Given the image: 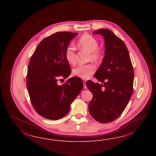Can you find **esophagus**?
<instances>
[{
  "label": "esophagus",
  "mask_w": 156,
  "mask_h": 156,
  "mask_svg": "<svg viewBox=\"0 0 156 156\" xmlns=\"http://www.w3.org/2000/svg\"><path fill=\"white\" fill-rule=\"evenodd\" d=\"M82 81H83V85H84V86H83L84 89H87V86H86V80H82Z\"/></svg>",
  "instance_id": "34e87169"
}]
</instances>
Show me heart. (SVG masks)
Segmentation results:
<instances>
[{
	"mask_svg": "<svg viewBox=\"0 0 156 156\" xmlns=\"http://www.w3.org/2000/svg\"><path fill=\"white\" fill-rule=\"evenodd\" d=\"M79 46L90 52L89 60L98 62L101 59L102 54L98 47V42L95 38L90 34L83 35L78 41ZM66 61L70 64L73 65L76 63V47L71 43L66 47L65 52ZM95 66L93 64L77 66L73 70V76L82 79H88L95 71Z\"/></svg>",
	"mask_w": 156,
	"mask_h": 156,
	"instance_id": "obj_1",
	"label": "heart"
}]
</instances>
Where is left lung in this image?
<instances>
[{
	"label": "left lung",
	"mask_w": 156,
	"mask_h": 156,
	"mask_svg": "<svg viewBox=\"0 0 156 156\" xmlns=\"http://www.w3.org/2000/svg\"><path fill=\"white\" fill-rule=\"evenodd\" d=\"M93 34L104 37L105 55L94 74L103 85L86 82L93 95L89 110L97 121L106 123L118 118L128 105L133 91L134 70L128 48L122 39L108 29H99Z\"/></svg>",
	"instance_id": "8db88e82"
}]
</instances>
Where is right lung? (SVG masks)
Segmentation results:
<instances>
[{"instance_id": "1", "label": "right lung", "mask_w": 156, "mask_h": 156, "mask_svg": "<svg viewBox=\"0 0 156 156\" xmlns=\"http://www.w3.org/2000/svg\"><path fill=\"white\" fill-rule=\"evenodd\" d=\"M77 34L58 32L43 39L29 62L26 80L28 94L34 108L44 118L57 120L65 116L83 89V82L77 76L69 78L64 85L57 83L71 73L65 52Z\"/></svg>"}]
</instances>
